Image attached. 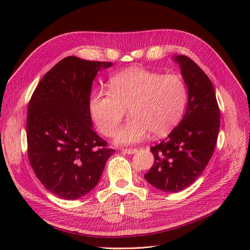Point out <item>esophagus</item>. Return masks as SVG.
<instances>
[{
	"label": "esophagus",
	"mask_w": 250,
	"mask_h": 250,
	"mask_svg": "<svg viewBox=\"0 0 250 250\" xmlns=\"http://www.w3.org/2000/svg\"><path fill=\"white\" fill-rule=\"evenodd\" d=\"M124 153L127 154V155H133L135 153H137V149H123L122 150Z\"/></svg>",
	"instance_id": "esophagus-1"
}]
</instances>
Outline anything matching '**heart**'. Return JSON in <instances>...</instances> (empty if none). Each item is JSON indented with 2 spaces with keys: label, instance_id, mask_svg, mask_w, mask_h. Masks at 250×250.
<instances>
[{
  "label": "heart",
  "instance_id": "obj_1",
  "mask_svg": "<svg viewBox=\"0 0 250 250\" xmlns=\"http://www.w3.org/2000/svg\"><path fill=\"white\" fill-rule=\"evenodd\" d=\"M109 86L110 91L92 94L90 112L101 132L111 137L128 108L132 117L116 134L117 145H133L149 132L154 137L167 135L185 114L188 88L178 75L133 67L114 75Z\"/></svg>",
  "mask_w": 250,
  "mask_h": 250
}]
</instances>
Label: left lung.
Wrapping results in <instances>:
<instances>
[{"instance_id": "obj_1", "label": "left lung", "mask_w": 250, "mask_h": 250, "mask_svg": "<svg viewBox=\"0 0 250 250\" xmlns=\"http://www.w3.org/2000/svg\"><path fill=\"white\" fill-rule=\"evenodd\" d=\"M188 88V106L179 125L151 147L155 162L145 179L159 190L177 192L188 188L212 158L220 128L214 86L205 72L186 56H174Z\"/></svg>"}]
</instances>
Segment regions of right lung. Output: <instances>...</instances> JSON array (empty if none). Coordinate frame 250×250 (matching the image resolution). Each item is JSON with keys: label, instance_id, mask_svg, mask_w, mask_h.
I'll return each mask as SVG.
<instances>
[{"label": "right lung", "instance_id": "obj_1", "mask_svg": "<svg viewBox=\"0 0 250 250\" xmlns=\"http://www.w3.org/2000/svg\"><path fill=\"white\" fill-rule=\"evenodd\" d=\"M112 62L67 57L38 83L28 105V159L37 178L61 199L77 200L98 183L115 152L93 130L90 93Z\"/></svg>", "mask_w": 250, "mask_h": 250}]
</instances>
